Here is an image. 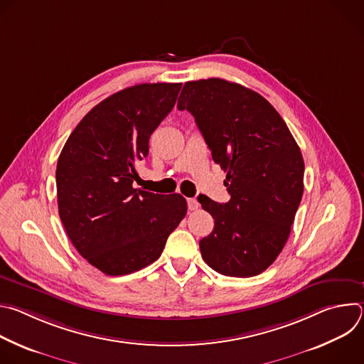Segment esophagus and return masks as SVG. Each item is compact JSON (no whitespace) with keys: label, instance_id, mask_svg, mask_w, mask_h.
Instances as JSON below:
<instances>
[{"label":"esophagus","instance_id":"34e87169","mask_svg":"<svg viewBox=\"0 0 364 364\" xmlns=\"http://www.w3.org/2000/svg\"><path fill=\"white\" fill-rule=\"evenodd\" d=\"M187 205H188V210H197L198 207H200V204H198V201L196 200V198H187Z\"/></svg>","mask_w":364,"mask_h":364}]
</instances>
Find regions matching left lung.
<instances>
[{
	"instance_id": "obj_1",
	"label": "left lung",
	"mask_w": 364,
	"mask_h": 364,
	"mask_svg": "<svg viewBox=\"0 0 364 364\" xmlns=\"http://www.w3.org/2000/svg\"><path fill=\"white\" fill-rule=\"evenodd\" d=\"M187 109L225 170L228 203L198 197L215 219L200 240L204 262L226 277H255L271 267L291 233L304 193L302 154L281 115L259 93L225 79L184 83Z\"/></svg>"
}]
</instances>
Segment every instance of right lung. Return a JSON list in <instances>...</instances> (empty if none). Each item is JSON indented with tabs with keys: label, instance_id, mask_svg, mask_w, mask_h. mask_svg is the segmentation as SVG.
<instances>
[{
	"label": "right lung",
	"instance_id": "right-lung-1",
	"mask_svg": "<svg viewBox=\"0 0 364 364\" xmlns=\"http://www.w3.org/2000/svg\"><path fill=\"white\" fill-rule=\"evenodd\" d=\"M181 83H141L92 108L68 138L56 168L59 216L86 261L118 277L161 256L187 213L180 194L134 187L151 134L171 112Z\"/></svg>",
	"mask_w": 364,
	"mask_h": 364
}]
</instances>
